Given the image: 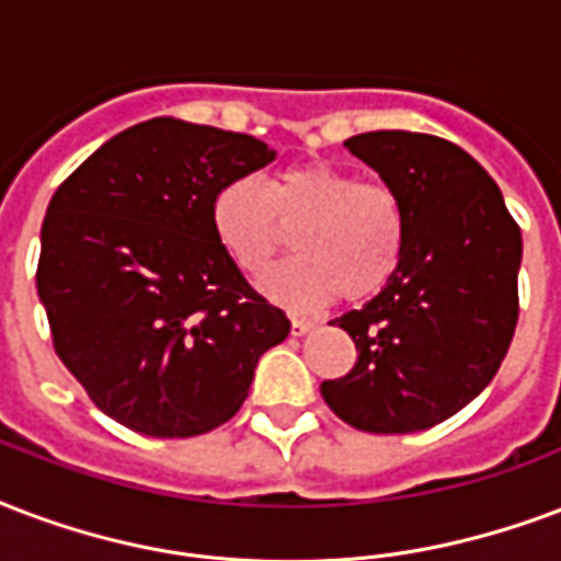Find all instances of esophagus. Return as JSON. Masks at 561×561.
<instances>
[{
  "mask_svg": "<svg viewBox=\"0 0 561 561\" xmlns=\"http://www.w3.org/2000/svg\"><path fill=\"white\" fill-rule=\"evenodd\" d=\"M311 329H314V320H306V318L290 320V332H294V335H309Z\"/></svg>",
  "mask_w": 561,
  "mask_h": 561,
  "instance_id": "1",
  "label": "esophagus"
}]
</instances>
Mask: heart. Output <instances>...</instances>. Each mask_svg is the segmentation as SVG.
Listing matches in <instances>:
<instances>
[{
  "instance_id": "1",
  "label": "heart",
  "mask_w": 561,
  "mask_h": 561,
  "mask_svg": "<svg viewBox=\"0 0 561 561\" xmlns=\"http://www.w3.org/2000/svg\"><path fill=\"white\" fill-rule=\"evenodd\" d=\"M217 241L243 273H262L290 229L294 255L264 273V297L294 311L332 299L365 302L394 279L405 211L385 182L356 179L327 161L285 167L264 185L234 179L214 196Z\"/></svg>"
}]
</instances>
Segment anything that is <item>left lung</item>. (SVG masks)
<instances>
[{
	"label": "left lung",
	"instance_id": "left-lung-1",
	"mask_svg": "<svg viewBox=\"0 0 561 561\" xmlns=\"http://www.w3.org/2000/svg\"><path fill=\"white\" fill-rule=\"evenodd\" d=\"M344 147L397 191L405 247L394 279L335 318L356 344V365L320 394L362 433H421L465 409L506 358L520 229L494 179L450 140L394 128Z\"/></svg>",
	"mask_w": 561,
	"mask_h": 561
}]
</instances>
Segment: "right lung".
<instances>
[{"mask_svg": "<svg viewBox=\"0 0 561 561\" xmlns=\"http://www.w3.org/2000/svg\"><path fill=\"white\" fill-rule=\"evenodd\" d=\"M276 158L252 135L156 117L55 191L37 294L55 353L96 409L152 438L217 430L247 400L285 311L243 279L211 226L224 185Z\"/></svg>", "mask_w": 561, "mask_h": 561, "instance_id": "right-lung-1", "label": "right lung"}]
</instances>
